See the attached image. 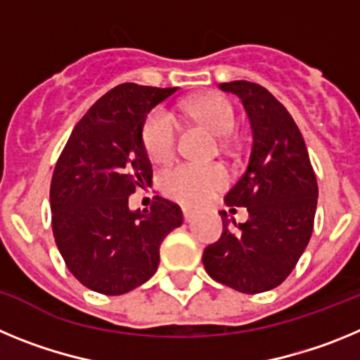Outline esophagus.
Wrapping results in <instances>:
<instances>
[{
	"instance_id": "1",
	"label": "esophagus",
	"mask_w": 360,
	"mask_h": 360,
	"mask_svg": "<svg viewBox=\"0 0 360 360\" xmlns=\"http://www.w3.org/2000/svg\"><path fill=\"white\" fill-rule=\"evenodd\" d=\"M195 216H196L195 211H191V209L184 207V219H186V221H193V218H195Z\"/></svg>"
}]
</instances>
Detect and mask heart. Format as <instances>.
Wrapping results in <instances>:
<instances>
[{"label": "heart", "instance_id": "heart-1", "mask_svg": "<svg viewBox=\"0 0 360 360\" xmlns=\"http://www.w3.org/2000/svg\"><path fill=\"white\" fill-rule=\"evenodd\" d=\"M184 111L207 126L218 136H229L236 128V110L227 97L218 94L203 95L184 103ZM178 126L164 108H157L142 126V144L153 162H167L176 151ZM162 189L169 198L184 205H202L229 184V173L219 164L184 162L162 174Z\"/></svg>", "mask_w": 360, "mask_h": 360}]
</instances>
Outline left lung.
<instances>
[{
    "label": "left lung",
    "instance_id": "1",
    "mask_svg": "<svg viewBox=\"0 0 360 360\" xmlns=\"http://www.w3.org/2000/svg\"><path fill=\"white\" fill-rule=\"evenodd\" d=\"M219 90L241 98L252 126L247 171L225 196L231 207H247L249 219L231 225L227 212H219L224 232L202 259L214 281L259 294L281 285L307 249L317 180L297 124L274 95L249 81L221 82Z\"/></svg>",
    "mask_w": 360,
    "mask_h": 360
}]
</instances>
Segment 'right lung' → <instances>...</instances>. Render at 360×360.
<instances>
[{
  "instance_id": "add662e5",
  "label": "right lung",
  "mask_w": 360,
  "mask_h": 360,
  "mask_svg": "<svg viewBox=\"0 0 360 360\" xmlns=\"http://www.w3.org/2000/svg\"><path fill=\"white\" fill-rule=\"evenodd\" d=\"M176 91L135 82L115 86L77 122L50 184L52 231L66 266L90 290L120 295L158 269L160 243L184 216L157 196L151 211L128 198L153 180L142 144L149 111Z\"/></svg>"
}]
</instances>
